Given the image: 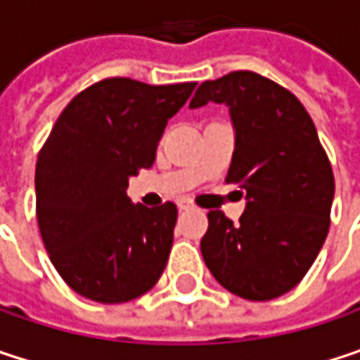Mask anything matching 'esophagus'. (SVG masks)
<instances>
[{"label": "esophagus", "mask_w": 360, "mask_h": 360, "mask_svg": "<svg viewBox=\"0 0 360 360\" xmlns=\"http://www.w3.org/2000/svg\"><path fill=\"white\" fill-rule=\"evenodd\" d=\"M177 206H179V210H189V208H193V204H191L187 198H181V200H177Z\"/></svg>", "instance_id": "obj_1"}]
</instances>
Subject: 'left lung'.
<instances>
[{"instance_id": "8db88e82", "label": "left lung", "mask_w": 360, "mask_h": 360, "mask_svg": "<svg viewBox=\"0 0 360 360\" xmlns=\"http://www.w3.org/2000/svg\"><path fill=\"white\" fill-rule=\"evenodd\" d=\"M227 104L236 150L227 183L246 195L240 223L208 212L206 266L231 294L262 302L296 288L329 231L333 173L300 100L275 81L236 70L204 81L189 108Z\"/></svg>"}]
</instances>
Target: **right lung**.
<instances>
[{"label": "right lung", "mask_w": 360, "mask_h": 360, "mask_svg": "<svg viewBox=\"0 0 360 360\" xmlns=\"http://www.w3.org/2000/svg\"><path fill=\"white\" fill-rule=\"evenodd\" d=\"M193 87L112 77L75 96L58 116L37 156V223L49 260L77 294L120 304L160 279L177 206L133 204L127 187L154 165L169 118Z\"/></svg>", "instance_id": "1"}]
</instances>
